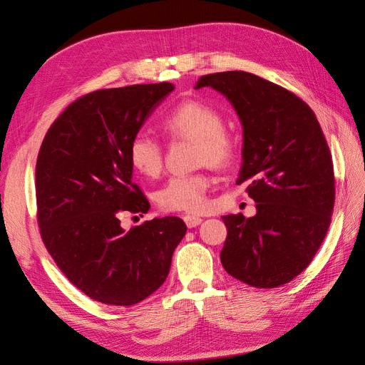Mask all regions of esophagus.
Returning <instances> with one entry per match:
<instances>
[{"instance_id": "1", "label": "esophagus", "mask_w": 365, "mask_h": 365, "mask_svg": "<svg viewBox=\"0 0 365 365\" xmlns=\"http://www.w3.org/2000/svg\"><path fill=\"white\" fill-rule=\"evenodd\" d=\"M184 222H185V225L189 227V228H195V227H197V225H200V224L202 222V219H201L200 216L185 215V216H184Z\"/></svg>"}]
</instances>
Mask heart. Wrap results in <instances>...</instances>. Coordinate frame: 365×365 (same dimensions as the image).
<instances>
[{
  "mask_svg": "<svg viewBox=\"0 0 365 365\" xmlns=\"http://www.w3.org/2000/svg\"><path fill=\"white\" fill-rule=\"evenodd\" d=\"M160 128L172 140H195V157L200 164L208 163L224 168L236 155V141L224 128V118L217 109L200 101H187L165 114ZM132 168L157 178L163 170L164 150L161 143L146 132H137L128 149ZM212 178L204 170L173 175L157 192V202L164 212H201L207 205V193Z\"/></svg>",
  "mask_w": 365,
  "mask_h": 365,
  "instance_id": "heart-1",
  "label": "heart"
}]
</instances>
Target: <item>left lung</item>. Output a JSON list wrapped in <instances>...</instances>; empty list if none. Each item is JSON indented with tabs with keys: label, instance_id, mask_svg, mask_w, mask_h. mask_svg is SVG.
Masks as SVG:
<instances>
[{
	"label": "left lung",
	"instance_id": "8db88e82",
	"mask_svg": "<svg viewBox=\"0 0 365 365\" xmlns=\"http://www.w3.org/2000/svg\"><path fill=\"white\" fill-rule=\"evenodd\" d=\"M222 93L244 126L236 184L257 215L222 216L228 235L220 262L254 288L289 283L312 262L335 204L332 155L314 111L286 88L247 71L202 76L196 83Z\"/></svg>",
	"mask_w": 365,
	"mask_h": 365
}]
</instances>
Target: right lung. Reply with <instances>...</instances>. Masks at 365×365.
Returning a JSON list of instances; mask_svg holds the SVG:
<instances>
[{
	"label": "right lung",
	"mask_w": 365,
	"mask_h": 365,
	"mask_svg": "<svg viewBox=\"0 0 365 365\" xmlns=\"http://www.w3.org/2000/svg\"><path fill=\"white\" fill-rule=\"evenodd\" d=\"M173 90L161 82L93 91L65 108L43 137L39 233L65 277L96 302L132 306L155 292L187 231L175 216L129 231L120 225L123 215L150 207L132 181L130 138Z\"/></svg>",
	"instance_id": "obj_1"
}]
</instances>
